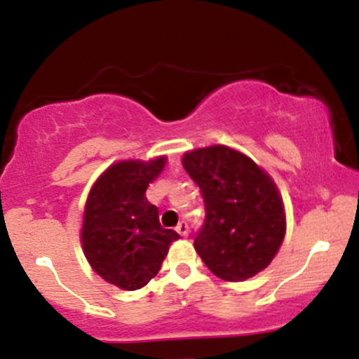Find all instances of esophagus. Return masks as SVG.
Instances as JSON below:
<instances>
[{"label":"esophagus","mask_w":359,"mask_h":359,"mask_svg":"<svg viewBox=\"0 0 359 359\" xmlns=\"http://www.w3.org/2000/svg\"><path fill=\"white\" fill-rule=\"evenodd\" d=\"M177 233H179L182 238L189 236V226H187V222H184V220H182V222L177 226Z\"/></svg>","instance_id":"esophagus-1"}]
</instances>
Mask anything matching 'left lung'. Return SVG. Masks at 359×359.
<instances>
[{"label":"left lung","instance_id":"left-lung-1","mask_svg":"<svg viewBox=\"0 0 359 359\" xmlns=\"http://www.w3.org/2000/svg\"><path fill=\"white\" fill-rule=\"evenodd\" d=\"M182 165L205 201L194 248L206 267L226 281H245L266 269L287 229L283 201L271 177L226 146L191 151Z\"/></svg>","mask_w":359,"mask_h":359}]
</instances>
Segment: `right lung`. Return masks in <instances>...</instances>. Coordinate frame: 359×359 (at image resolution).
<instances>
[{
    "label": "right lung",
    "mask_w": 359,
    "mask_h": 359,
    "mask_svg": "<svg viewBox=\"0 0 359 359\" xmlns=\"http://www.w3.org/2000/svg\"><path fill=\"white\" fill-rule=\"evenodd\" d=\"M165 156L119 161L93 184L85 206L81 243L90 266L107 283L139 290L158 274L179 234L163 229L158 208L146 200L149 182L165 168Z\"/></svg>",
    "instance_id": "obj_1"
}]
</instances>
